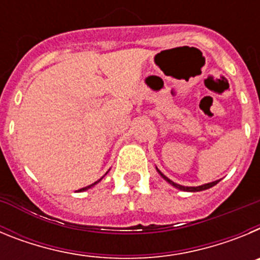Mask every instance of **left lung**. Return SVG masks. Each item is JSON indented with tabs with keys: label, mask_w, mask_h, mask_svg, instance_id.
I'll return each mask as SVG.
<instances>
[{
	"label": "left lung",
	"mask_w": 260,
	"mask_h": 260,
	"mask_svg": "<svg viewBox=\"0 0 260 260\" xmlns=\"http://www.w3.org/2000/svg\"><path fill=\"white\" fill-rule=\"evenodd\" d=\"M156 169H157V168H156ZM157 172H158V173H160V176H161L162 178H164V180L167 181V182H169L172 186H174L176 189L182 190V191H192V192H195V191H203V190H207V189H210V187H212V186H215L216 183H219V181H213V182L206 183V185H202V186H197V187H189V186H182V185H178V183L173 182V181L169 180V178H168L167 176H164V174H162L161 172L158 171V169H157Z\"/></svg>",
	"instance_id": "obj_1"
}]
</instances>
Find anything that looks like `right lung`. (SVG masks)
Instances as JSON below:
<instances>
[{
  "label": "right lung",
  "instance_id": "obj_1",
  "mask_svg": "<svg viewBox=\"0 0 260 260\" xmlns=\"http://www.w3.org/2000/svg\"><path fill=\"white\" fill-rule=\"evenodd\" d=\"M100 180H102V178H100ZM99 180V181H100ZM99 181H96V182H93L92 185H89V186H86V187H83V189H80V190H78V191H84V190H88V189H91V187H92V186H95L96 183L99 182Z\"/></svg>",
  "mask_w": 260,
  "mask_h": 260
}]
</instances>
